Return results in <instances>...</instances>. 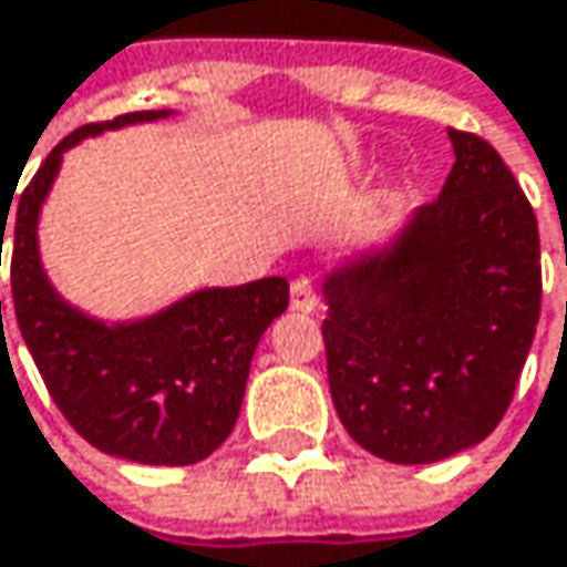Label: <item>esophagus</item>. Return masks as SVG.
<instances>
[{"label": "esophagus", "mask_w": 567, "mask_h": 567, "mask_svg": "<svg viewBox=\"0 0 567 567\" xmlns=\"http://www.w3.org/2000/svg\"><path fill=\"white\" fill-rule=\"evenodd\" d=\"M291 308L301 311V315H308V311L318 308V295H315V288H311L308 279H295L291 282Z\"/></svg>", "instance_id": "34e87169"}]
</instances>
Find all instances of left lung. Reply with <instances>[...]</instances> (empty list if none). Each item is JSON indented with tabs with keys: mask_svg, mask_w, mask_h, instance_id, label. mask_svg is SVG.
Masks as SVG:
<instances>
[{
	"mask_svg": "<svg viewBox=\"0 0 567 567\" xmlns=\"http://www.w3.org/2000/svg\"><path fill=\"white\" fill-rule=\"evenodd\" d=\"M446 134L456 164L440 196L321 282L334 410L358 446L400 466L440 463L499 426L542 308L525 193L493 144Z\"/></svg>",
	"mask_w": 567,
	"mask_h": 567,
	"instance_id": "8db88e82",
	"label": "left lung"
}]
</instances>
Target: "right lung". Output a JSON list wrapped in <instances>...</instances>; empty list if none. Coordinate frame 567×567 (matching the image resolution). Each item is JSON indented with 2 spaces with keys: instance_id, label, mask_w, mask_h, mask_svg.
Instances as JSON below:
<instances>
[{
  "instance_id": "obj_1",
  "label": "right lung",
  "mask_w": 567,
  "mask_h": 567,
  "mask_svg": "<svg viewBox=\"0 0 567 567\" xmlns=\"http://www.w3.org/2000/svg\"><path fill=\"white\" fill-rule=\"evenodd\" d=\"M171 114L134 111L68 134L19 196L12 236L16 321L58 410L101 453L144 466H189L223 446L243 406L256 344L288 308L282 276L196 288L131 321L94 318L52 285L42 266L39 219L64 154L84 137ZM9 206L12 199L0 203V252Z\"/></svg>"
}]
</instances>
